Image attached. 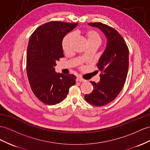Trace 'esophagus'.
Returning a JSON list of instances; mask_svg holds the SVG:
<instances>
[{"mask_svg": "<svg viewBox=\"0 0 150 150\" xmlns=\"http://www.w3.org/2000/svg\"><path fill=\"white\" fill-rule=\"evenodd\" d=\"M76 81H79V82H85L86 80L81 78H80V77H78L77 79H76Z\"/></svg>", "mask_w": 150, "mask_h": 150, "instance_id": "34e87169", "label": "esophagus"}]
</instances>
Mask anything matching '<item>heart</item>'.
Segmentation results:
<instances>
[{"mask_svg":"<svg viewBox=\"0 0 150 150\" xmlns=\"http://www.w3.org/2000/svg\"><path fill=\"white\" fill-rule=\"evenodd\" d=\"M85 36L88 44L97 43L100 45L102 39L100 34L96 31L93 30H87L85 32ZM74 37L73 33H69L64 38L62 42V46L63 50L65 53H68L71 50V43L72 39Z\"/></svg>","mask_w":150,"mask_h":150,"instance_id":"b5f03b06","label":"heart"}]
</instances>
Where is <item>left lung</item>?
Masks as SVG:
<instances>
[{
	"label": "left lung",
	"mask_w": 150,
	"mask_h": 150,
	"mask_svg": "<svg viewBox=\"0 0 150 150\" xmlns=\"http://www.w3.org/2000/svg\"><path fill=\"white\" fill-rule=\"evenodd\" d=\"M88 25L99 28L107 39L106 47L97 64L101 72L100 81H90L93 90L85 96L88 103L103 106L114 100L123 88L129 69V48L115 29L99 22Z\"/></svg>",
	"instance_id": "1"
}]
</instances>
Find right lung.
I'll use <instances>...</instances> for the list:
<instances>
[{"label": "right lung", "instance_id": "right-lung-1", "mask_svg": "<svg viewBox=\"0 0 150 150\" xmlns=\"http://www.w3.org/2000/svg\"><path fill=\"white\" fill-rule=\"evenodd\" d=\"M50 21L39 27L31 35L27 52V74L33 93L47 105L60 103L67 97L76 77L54 69L56 62L64 57L62 42L78 25Z\"/></svg>", "mask_w": 150, "mask_h": 150}]
</instances>
